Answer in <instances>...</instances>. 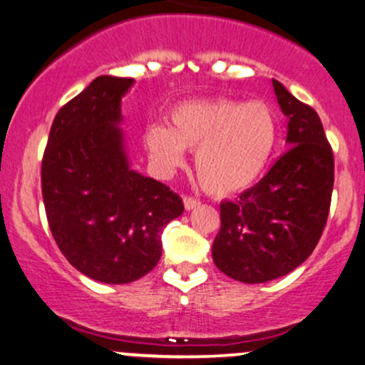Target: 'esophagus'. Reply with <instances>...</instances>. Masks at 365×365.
Returning <instances> with one entry per match:
<instances>
[{
  "label": "esophagus",
  "mask_w": 365,
  "mask_h": 365,
  "mask_svg": "<svg viewBox=\"0 0 365 365\" xmlns=\"http://www.w3.org/2000/svg\"><path fill=\"white\" fill-rule=\"evenodd\" d=\"M183 206H185L187 211H192V209H195L199 206V200L194 199V197H183Z\"/></svg>",
  "instance_id": "obj_1"
}]
</instances>
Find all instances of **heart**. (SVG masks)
Returning a JSON list of instances; mask_svg holds the SVG:
<instances>
[{
  "label": "heart",
  "instance_id": "1",
  "mask_svg": "<svg viewBox=\"0 0 365 365\" xmlns=\"http://www.w3.org/2000/svg\"><path fill=\"white\" fill-rule=\"evenodd\" d=\"M278 123L264 101L211 98L185 101L166 115V127L150 125L144 145L154 168L170 175L194 150L200 185L212 195H230L257 180L273 154Z\"/></svg>",
  "mask_w": 365,
  "mask_h": 365
}]
</instances>
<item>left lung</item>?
<instances>
[{"label": "left lung", "mask_w": 365, "mask_h": 365, "mask_svg": "<svg viewBox=\"0 0 365 365\" xmlns=\"http://www.w3.org/2000/svg\"><path fill=\"white\" fill-rule=\"evenodd\" d=\"M287 125V153L261 182L223 200L212 261L230 278L266 283L299 267L322 235L334 183L333 150L317 113L273 81Z\"/></svg>", "instance_id": "left-lung-1"}]
</instances>
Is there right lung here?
Masks as SVG:
<instances>
[{
    "label": "right lung",
    "instance_id": "obj_1",
    "mask_svg": "<svg viewBox=\"0 0 365 365\" xmlns=\"http://www.w3.org/2000/svg\"><path fill=\"white\" fill-rule=\"evenodd\" d=\"M133 78L101 75L54 116L41 183L49 228L75 269L101 283L135 282L161 257V233L182 199L130 168L121 98Z\"/></svg>",
    "mask_w": 365,
    "mask_h": 365
}]
</instances>
